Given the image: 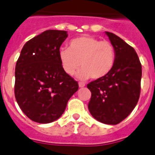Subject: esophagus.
Segmentation results:
<instances>
[{
    "mask_svg": "<svg viewBox=\"0 0 155 155\" xmlns=\"http://www.w3.org/2000/svg\"><path fill=\"white\" fill-rule=\"evenodd\" d=\"M79 87H85V84H84V83L80 82V83H79Z\"/></svg>",
    "mask_w": 155,
    "mask_h": 155,
    "instance_id": "34e87169",
    "label": "esophagus"
}]
</instances>
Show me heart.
I'll return each instance as SVG.
<instances>
[{
	"instance_id": "heart-1",
	"label": "heart",
	"mask_w": 155,
	"mask_h": 155,
	"mask_svg": "<svg viewBox=\"0 0 155 155\" xmlns=\"http://www.w3.org/2000/svg\"><path fill=\"white\" fill-rule=\"evenodd\" d=\"M58 59L63 71L73 75L81 66L77 74L80 80H95L105 77L113 70L116 62V51L108 41H101L92 36H81L71 39L68 49L58 51Z\"/></svg>"
}]
</instances>
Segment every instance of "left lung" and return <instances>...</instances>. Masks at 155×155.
Here are the masks:
<instances>
[{"mask_svg": "<svg viewBox=\"0 0 155 155\" xmlns=\"http://www.w3.org/2000/svg\"><path fill=\"white\" fill-rule=\"evenodd\" d=\"M105 34L115 48V65L105 77L87 85L92 92L88 109L100 122L117 125L130 115L138 101L142 65L132 47L113 33Z\"/></svg>", "mask_w": 155, "mask_h": 155, "instance_id": "1", "label": "left lung"}]
</instances>
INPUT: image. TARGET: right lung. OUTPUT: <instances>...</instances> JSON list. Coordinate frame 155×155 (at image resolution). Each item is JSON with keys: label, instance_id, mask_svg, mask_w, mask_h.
<instances>
[{"label": "right lung", "instance_id": "add662e5", "mask_svg": "<svg viewBox=\"0 0 155 155\" xmlns=\"http://www.w3.org/2000/svg\"><path fill=\"white\" fill-rule=\"evenodd\" d=\"M68 36L64 30H46L24 45L17 61L16 101L35 122L47 124L60 117L79 88L58 59L59 48Z\"/></svg>", "mask_w": 155, "mask_h": 155}]
</instances>
